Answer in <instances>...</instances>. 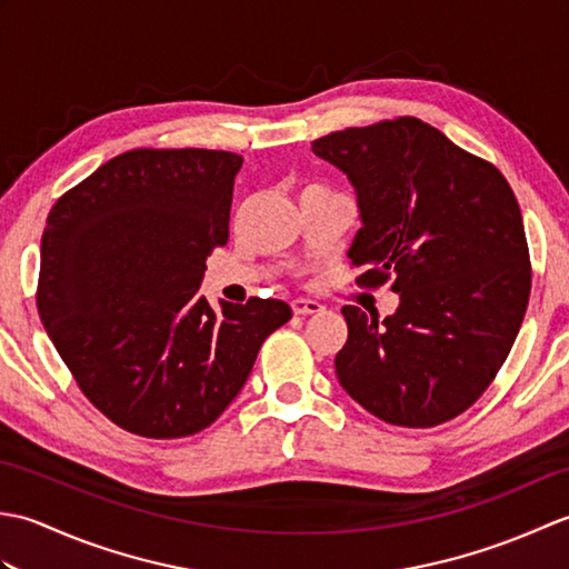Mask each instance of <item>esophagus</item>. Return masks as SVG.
Returning <instances> with one entry per match:
<instances>
[{"label": "esophagus", "mask_w": 569, "mask_h": 569, "mask_svg": "<svg viewBox=\"0 0 569 569\" xmlns=\"http://www.w3.org/2000/svg\"><path fill=\"white\" fill-rule=\"evenodd\" d=\"M296 316H316V312L325 310L322 303H318V300H310V298H296L291 303Z\"/></svg>", "instance_id": "esophagus-1"}]
</instances>
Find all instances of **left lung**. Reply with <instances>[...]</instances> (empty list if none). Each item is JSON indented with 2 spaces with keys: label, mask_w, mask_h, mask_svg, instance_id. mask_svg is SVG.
I'll return each instance as SVG.
<instances>
[{
  "label": "left lung",
  "mask_w": 569,
  "mask_h": 569,
  "mask_svg": "<svg viewBox=\"0 0 569 569\" xmlns=\"http://www.w3.org/2000/svg\"><path fill=\"white\" fill-rule=\"evenodd\" d=\"M355 188L347 257L361 281L393 278L396 312L345 306L342 389L391 426L432 428L487 391L530 296L526 229L511 186L442 131L401 117L312 141Z\"/></svg>",
  "instance_id": "obj_1"
}]
</instances>
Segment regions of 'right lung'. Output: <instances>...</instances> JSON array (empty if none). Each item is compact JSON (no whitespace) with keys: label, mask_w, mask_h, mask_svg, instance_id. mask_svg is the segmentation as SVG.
Segmentation results:
<instances>
[{"label":"right lung","mask_w":569,"mask_h":569,"mask_svg":"<svg viewBox=\"0 0 569 569\" xmlns=\"http://www.w3.org/2000/svg\"><path fill=\"white\" fill-rule=\"evenodd\" d=\"M241 156L134 149L60 198L43 229L39 316L102 413L141 438L200 432L247 383L266 337L291 320L283 300L200 296L227 241Z\"/></svg>","instance_id":"obj_1"}]
</instances>
